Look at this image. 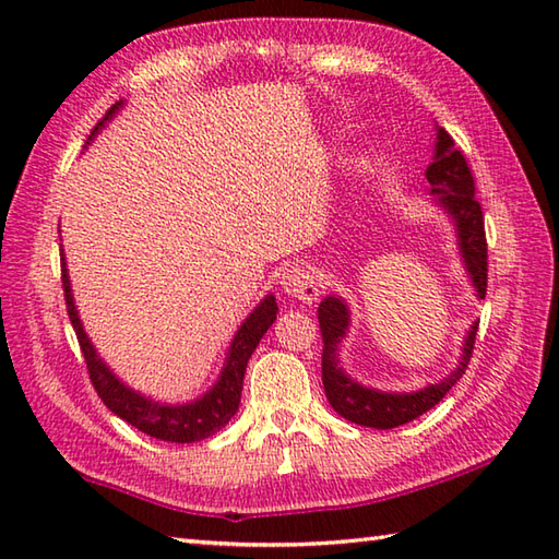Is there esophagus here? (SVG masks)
<instances>
[{"mask_svg":"<svg viewBox=\"0 0 559 559\" xmlns=\"http://www.w3.org/2000/svg\"><path fill=\"white\" fill-rule=\"evenodd\" d=\"M281 288L283 293H288L290 298H298L302 302H312L317 300L319 288L317 281L310 271L305 266H290L281 273Z\"/></svg>","mask_w":559,"mask_h":559,"instance_id":"34e87169","label":"esophagus"}]
</instances>
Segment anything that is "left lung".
<instances>
[{"mask_svg": "<svg viewBox=\"0 0 559 559\" xmlns=\"http://www.w3.org/2000/svg\"><path fill=\"white\" fill-rule=\"evenodd\" d=\"M425 177L432 194L430 204L442 211L449 223L454 225L463 271L471 281L473 295L483 300L485 288H488V245H485L483 211L478 201L473 199L476 187H473L466 158L454 148V139L439 124H435V151ZM317 317L324 341L322 382L331 408L341 418L355 425L374 427V430H391V427L406 425L435 408L447 396V391L459 382L461 374L466 372L478 331V322H473L466 329V336H463L459 348V360L447 374L413 391H384L358 382L341 367L338 350L350 329L348 302L341 295H326L317 307Z\"/></svg>", "mask_w": 559, "mask_h": 559, "instance_id": "obj_1", "label": "left lung"}]
</instances>
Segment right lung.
Wrapping results in <instances>:
<instances>
[{
  "label": "right lung",
  "mask_w": 559,
  "mask_h": 559,
  "mask_svg": "<svg viewBox=\"0 0 559 559\" xmlns=\"http://www.w3.org/2000/svg\"><path fill=\"white\" fill-rule=\"evenodd\" d=\"M124 108V100L115 103L108 110V115L93 129L86 144L96 139L105 124H108L112 117ZM62 286H64V300H67V312L71 319V326L76 331V338L81 343V353L86 358V367L91 374V382L96 386L98 396L103 399L105 406H108L117 418L127 420L134 425L148 437L163 439V442H175V444H189V442H201L211 435L223 430L225 425L230 423L233 415L240 408V396H242V382H245V370L247 362L257 350L259 341L264 338L271 324L276 322L278 305L273 293L264 295L252 312L247 314L245 322L237 326L235 336L225 353V360L221 367V374L211 389L194 401L185 403H168V401H156L141 391L132 389L120 377L112 372V367L100 358V353L93 346L88 338L86 329L81 324V317L74 302V293H71V281H69V269L67 259L62 254Z\"/></svg>",
  "instance_id": "1"
}]
</instances>
